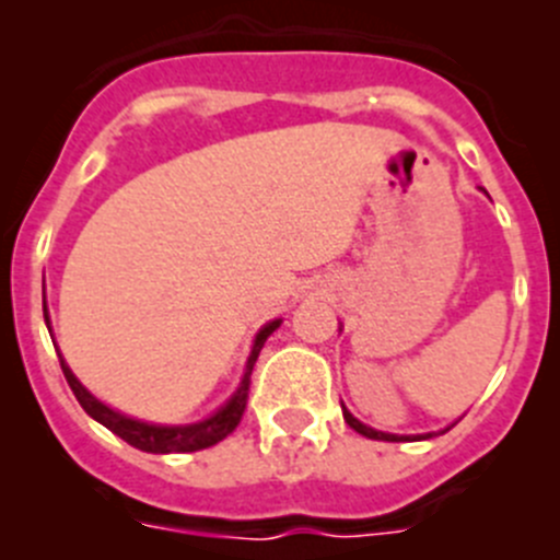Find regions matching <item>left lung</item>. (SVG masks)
I'll use <instances>...</instances> for the list:
<instances>
[{
    "label": "left lung",
    "instance_id": "left-lung-1",
    "mask_svg": "<svg viewBox=\"0 0 560 560\" xmlns=\"http://www.w3.org/2000/svg\"><path fill=\"white\" fill-rule=\"evenodd\" d=\"M345 409V407H341ZM345 420H348V427L350 429H355V432L359 434H364V438H370V440H387V443H398V440H427V438H432V434H418V438H400V434H384V432H375V429H370V427H364V423H361V420H355L353 415L348 412V409H345Z\"/></svg>",
    "mask_w": 560,
    "mask_h": 560
}]
</instances>
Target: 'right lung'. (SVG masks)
Returning a JSON list of instances; mask_svg holds the SVG:
<instances>
[{"instance_id": "obj_1", "label": "right lung", "mask_w": 560, "mask_h": 560, "mask_svg": "<svg viewBox=\"0 0 560 560\" xmlns=\"http://www.w3.org/2000/svg\"><path fill=\"white\" fill-rule=\"evenodd\" d=\"M44 319H47V303H44ZM280 325V319L266 325L255 339V348H252L249 355V364H246V375L241 381V387L237 393L232 395L230 404L224 409L212 415V418L201 420V423H192V427H153V423H142V420H133L126 418V415L114 412L108 409L106 404L95 398V395H89L86 387H83L81 381L72 375V370L67 368V361L61 359V370H63V378L67 384L72 387L75 393L78 404L86 409V415L103 423L106 429H112L117 438H122L128 446L140 448V452H151V454H176V452H201V448H210L215 446L219 440H224L226 434H232L241 423L246 412V400H249V375L252 368H255L257 355H260V348H264V341L275 334V328Z\"/></svg>"}]
</instances>
